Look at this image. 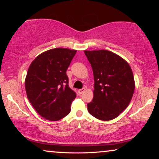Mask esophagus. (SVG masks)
<instances>
[{
  "mask_svg": "<svg viewBox=\"0 0 159 159\" xmlns=\"http://www.w3.org/2000/svg\"><path fill=\"white\" fill-rule=\"evenodd\" d=\"M85 88H82V89H79V91H78V92H79V95H81V94L82 93H84V91H85Z\"/></svg>",
  "mask_w": 159,
  "mask_h": 159,
  "instance_id": "esophagus-1",
  "label": "esophagus"
}]
</instances>
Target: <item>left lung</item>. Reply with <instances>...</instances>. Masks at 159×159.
Wrapping results in <instances>:
<instances>
[{"label":"left lung","instance_id":"obj_1","mask_svg":"<svg viewBox=\"0 0 159 159\" xmlns=\"http://www.w3.org/2000/svg\"><path fill=\"white\" fill-rule=\"evenodd\" d=\"M92 66L94 96L87 104L93 116L102 120L117 117L127 108L134 90V77L127 61L106 50L84 51Z\"/></svg>","mask_w":159,"mask_h":159}]
</instances>
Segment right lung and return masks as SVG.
I'll list each match as a JSON object with an SVG mask.
<instances>
[{
  "instance_id": "obj_1",
  "label": "right lung",
  "mask_w": 159,
  "mask_h": 159,
  "mask_svg": "<svg viewBox=\"0 0 159 159\" xmlns=\"http://www.w3.org/2000/svg\"><path fill=\"white\" fill-rule=\"evenodd\" d=\"M76 50L54 48L32 61L25 80L31 105L45 119L59 120L71 111L76 94L69 86L66 70Z\"/></svg>"
}]
</instances>
